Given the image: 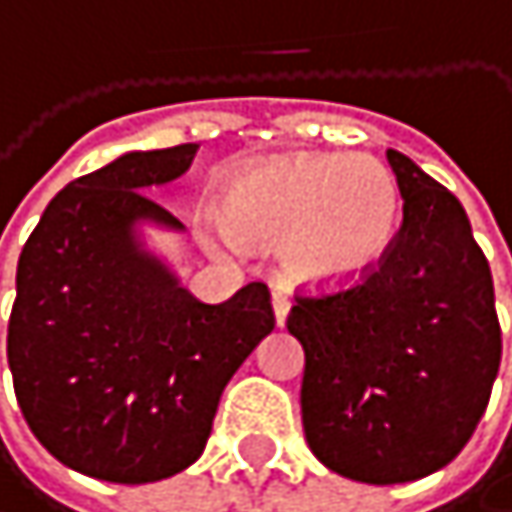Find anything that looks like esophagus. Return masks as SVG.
<instances>
[{
  "mask_svg": "<svg viewBox=\"0 0 512 512\" xmlns=\"http://www.w3.org/2000/svg\"><path fill=\"white\" fill-rule=\"evenodd\" d=\"M273 312H276V324L282 327L288 321V312H291V300L285 291H273Z\"/></svg>",
  "mask_w": 512,
  "mask_h": 512,
  "instance_id": "34e87169",
  "label": "esophagus"
}]
</instances>
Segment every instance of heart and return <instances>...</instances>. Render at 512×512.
Instances as JSON below:
<instances>
[{"mask_svg": "<svg viewBox=\"0 0 512 512\" xmlns=\"http://www.w3.org/2000/svg\"><path fill=\"white\" fill-rule=\"evenodd\" d=\"M218 242H282L285 267L318 285L372 273L399 227V188L369 155H279L242 167L224 191Z\"/></svg>", "mask_w": 512, "mask_h": 512, "instance_id": "1", "label": "heart"}]
</instances>
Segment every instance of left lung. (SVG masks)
<instances>
[{
  "label": "left lung",
  "mask_w": 512,
  "mask_h": 512,
  "mask_svg": "<svg viewBox=\"0 0 512 512\" xmlns=\"http://www.w3.org/2000/svg\"><path fill=\"white\" fill-rule=\"evenodd\" d=\"M402 227L357 285L300 294L288 330L306 351L303 429L336 474L411 483L474 435L501 366L492 270L462 203L387 149Z\"/></svg>",
  "instance_id": "8db88e82"
}]
</instances>
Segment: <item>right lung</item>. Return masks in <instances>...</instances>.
I'll use <instances>...</instances> for the list:
<instances>
[{
  "label": "right lung",
  "instance_id": "1",
  "mask_svg": "<svg viewBox=\"0 0 512 512\" xmlns=\"http://www.w3.org/2000/svg\"><path fill=\"white\" fill-rule=\"evenodd\" d=\"M194 152H125L68 182L20 251L17 405L62 465L95 480L155 483L197 462L227 381L276 327L264 282L209 306L140 242V221L182 230L146 191L182 176Z\"/></svg>",
  "mask_w": 512,
  "mask_h": 512
}]
</instances>
